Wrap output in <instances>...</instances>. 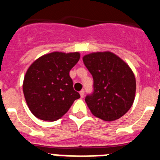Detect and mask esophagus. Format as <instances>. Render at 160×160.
Returning <instances> with one entry per match:
<instances>
[{
	"mask_svg": "<svg viewBox=\"0 0 160 160\" xmlns=\"http://www.w3.org/2000/svg\"><path fill=\"white\" fill-rule=\"evenodd\" d=\"M80 97H84V90H81V91L80 92Z\"/></svg>",
	"mask_w": 160,
	"mask_h": 160,
	"instance_id": "obj_1",
	"label": "esophagus"
}]
</instances>
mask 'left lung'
Wrapping results in <instances>:
<instances>
[{"mask_svg": "<svg viewBox=\"0 0 160 160\" xmlns=\"http://www.w3.org/2000/svg\"><path fill=\"white\" fill-rule=\"evenodd\" d=\"M83 61L93 78V92L85 97L92 113L106 122L120 118L135 97V77L130 68L109 51L86 55Z\"/></svg>", "mask_w": 160, "mask_h": 160, "instance_id": "obj_1", "label": "left lung"}]
</instances>
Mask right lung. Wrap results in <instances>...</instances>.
<instances>
[{"label": "right lung", "instance_id": "right-lung-1", "mask_svg": "<svg viewBox=\"0 0 160 160\" xmlns=\"http://www.w3.org/2000/svg\"><path fill=\"white\" fill-rule=\"evenodd\" d=\"M80 53L52 52L32 63L23 81V93L31 113L43 121H56L80 98L69 76Z\"/></svg>", "mask_w": 160, "mask_h": 160}]
</instances>
